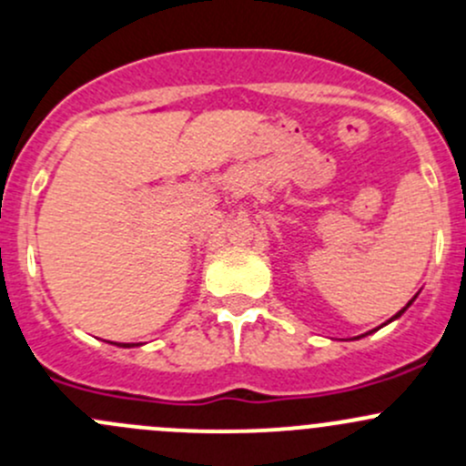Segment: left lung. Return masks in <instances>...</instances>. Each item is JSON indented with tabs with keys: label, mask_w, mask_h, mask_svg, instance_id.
Here are the masks:
<instances>
[{
	"label": "left lung",
	"mask_w": 466,
	"mask_h": 466,
	"mask_svg": "<svg viewBox=\"0 0 466 466\" xmlns=\"http://www.w3.org/2000/svg\"><path fill=\"white\" fill-rule=\"evenodd\" d=\"M408 307H410V302H408ZM408 307H403V309H401V311H399V313H397V316H394V318H399V316H401V313H403V311H406V309H408ZM394 318H392V320H394Z\"/></svg>",
	"instance_id": "left-lung-1"
}]
</instances>
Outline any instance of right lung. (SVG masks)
Returning <instances> with one entry per match:
<instances>
[{"label":"right lung","instance_id":"1","mask_svg":"<svg viewBox=\"0 0 466 466\" xmlns=\"http://www.w3.org/2000/svg\"><path fill=\"white\" fill-rule=\"evenodd\" d=\"M121 347H133V345H121Z\"/></svg>","mask_w":466,"mask_h":466}]
</instances>
